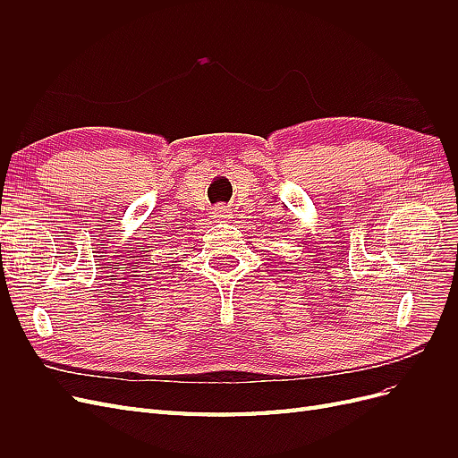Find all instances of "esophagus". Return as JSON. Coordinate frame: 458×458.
Instances as JSON below:
<instances>
[{
    "label": "esophagus",
    "instance_id": "34e87169",
    "mask_svg": "<svg viewBox=\"0 0 458 458\" xmlns=\"http://www.w3.org/2000/svg\"><path fill=\"white\" fill-rule=\"evenodd\" d=\"M214 217L216 219H221V221H225V219H231L233 217V212L229 210V206H225V204H217L216 208H214Z\"/></svg>",
    "mask_w": 458,
    "mask_h": 458
}]
</instances>
